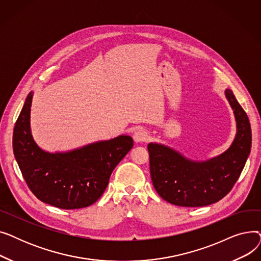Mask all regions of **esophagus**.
<instances>
[{
	"mask_svg": "<svg viewBox=\"0 0 261 261\" xmlns=\"http://www.w3.org/2000/svg\"><path fill=\"white\" fill-rule=\"evenodd\" d=\"M133 139L136 143H143V142L148 141L149 134L145 129H140L133 134Z\"/></svg>",
	"mask_w": 261,
	"mask_h": 261,
	"instance_id": "34e87169",
	"label": "esophagus"
}]
</instances>
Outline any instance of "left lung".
I'll use <instances>...</instances> for the list:
<instances>
[{
    "label": "left lung",
    "mask_w": 261,
    "mask_h": 261,
    "mask_svg": "<svg viewBox=\"0 0 261 261\" xmlns=\"http://www.w3.org/2000/svg\"><path fill=\"white\" fill-rule=\"evenodd\" d=\"M225 96L234 111L237 132L230 147L220 155L198 162L168 146L148 144L150 174L162 199L177 206H206L224 198L239 179L251 152L252 131L235 95L226 89Z\"/></svg>",
    "instance_id": "left-lung-1"
}]
</instances>
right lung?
Returning <instances> with one entry per match:
<instances>
[{"mask_svg":"<svg viewBox=\"0 0 261 261\" xmlns=\"http://www.w3.org/2000/svg\"><path fill=\"white\" fill-rule=\"evenodd\" d=\"M33 94L27 95L12 136L13 153L27 186L40 201L55 207L90 206L101 197L112 171L132 149V138L119 135L67 152L44 151L32 135Z\"/></svg>","mask_w":261,"mask_h":261,"instance_id":"right-lung-1","label":"right lung"}]
</instances>
